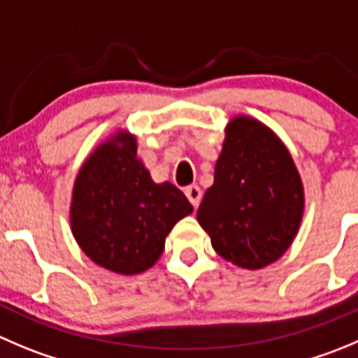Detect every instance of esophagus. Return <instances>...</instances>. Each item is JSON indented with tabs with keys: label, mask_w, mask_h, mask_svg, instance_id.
<instances>
[{
	"label": "esophagus",
	"mask_w": 358,
	"mask_h": 358,
	"mask_svg": "<svg viewBox=\"0 0 358 358\" xmlns=\"http://www.w3.org/2000/svg\"><path fill=\"white\" fill-rule=\"evenodd\" d=\"M185 193L186 196H188L189 202H192L195 207H199L200 200H202V189H200L196 185H192L185 189Z\"/></svg>",
	"instance_id": "obj_1"
}]
</instances>
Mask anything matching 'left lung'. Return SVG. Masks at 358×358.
Returning <instances> with one entry per match:
<instances>
[{"mask_svg": "<svg viewBox=\"0 0 358 358\" xmlns=\"http://www.w3.org/2000/svg\"><path fill=\"white\" fill-rule=\"evenodd\" d=\"M302 214L304 186L287 145L264 122L232 117L196 210L214 251L237 267H267L294 243Z\"/></svg>", "mask_w": 358, "mask_h": 358, "instance_id": "left-lung-1", "label": "left lung"}]
</instances>
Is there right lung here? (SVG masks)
<instances>
[{
    "label": "right lung",
    "mask_w": 358,
    "mask_h": 358,
    "mask_svg": "<svg viewBox=\"0 0 358 358\" xmlns=\"http://www.w3.org/2000/svg\"><path fill=\"white\" fill-rule=\"evenodd\" d=\"M193 213L172 182H155L137 156V138L117 131L80 166L71 193V234L96 265L134 275L165 250L173 224Z\"/></svg>",
    "instance_id": "right-lung-1"
}]
</instances>
